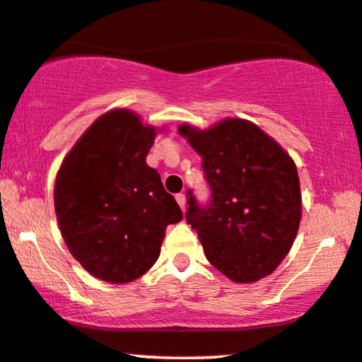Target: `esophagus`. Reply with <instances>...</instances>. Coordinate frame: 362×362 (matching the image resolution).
<instances>
[{"mask_svg": "<svg viewBox=\"0 0 362 362\" xmlns=\"http://www.w3.org/2000/svg\"><path fill=\"white\" fill-rule=\"evenodd\" d=\"M175 200H177V203H179V205H180L182 210H185V208H187V197L183 195V193H177Z\"/></svg>", "mask_w": 362, "mask_h": 362, "instance_id": "esophagus-1", "label": "esophagus"}]
</instances>
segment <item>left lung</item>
Returning a JSON list of instances; mask_svg holds the SVG:
<instances>
[{"instance_id": "obj_1", "label": "left lung", "mask_w": 362, "mask_h": 362, "mask_svg": "<svg viewBox=\"0 0 362 362\" xmlns=\"http://www.w3.org/2000/svg\"><path fill=\"white\" fill-rule=\"evenodd\" d=\"M203 159L211 203L197 205L188 192L187 223L197 230L205 256L238 284L257 282L287 256L302 218L297 165L259 126L226 118L208 129L180 124Z\"/></svg>"}]
</instances>
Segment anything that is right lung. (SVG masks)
Instances as JSON below:
<instances>
[{
    "mask_svg": "<svg viewBox=\"0 0 362 362\" xmlns=\"http://www.w3.org/2000/svg\"><path fill=\"white\" fill-rule=\"evenodd\" d=\"M157 132L134 111L111 110L78 137L55 177L64 241L81 267L105 282L144 276L159 257L165 228L182 220L175 198L146 164Z\"/></svg>",
    "mask_w": 362,
    "mask_h": 362,
    "instance_id": "add662e5",
    "label": "right lung"
}]
</instances>
